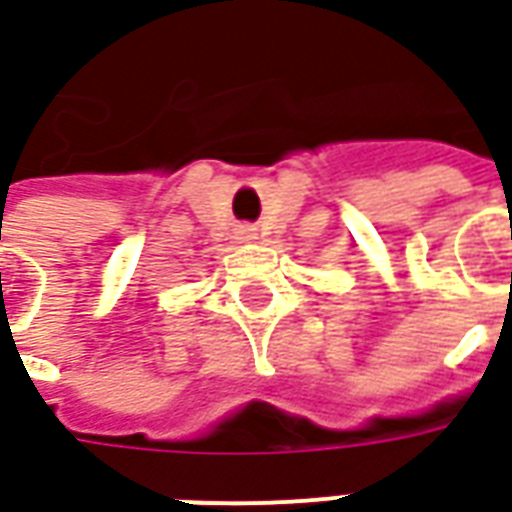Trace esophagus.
Returning <instances> with one entry per match:
<instances>
[{
  "label": "esophagus",
  "instance_id": "1",
  "mask_svg": "<svg viewBox=\"0 0 512 512\" xmlns=\"http://www.w3.org/2000/svg\"><path fill=\"white\" fill-rule=\"evenodd\" d=\"M253 237H256V234H253L251 226H242V229H240V240H253Z\"/></svg>",
  "mask_w": 512,
  "mask_h": 512
}]
</instances>
